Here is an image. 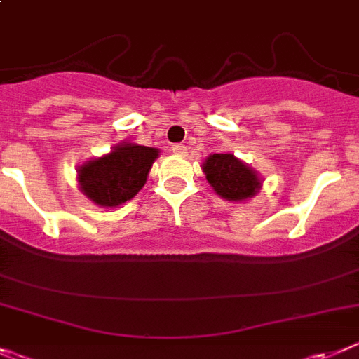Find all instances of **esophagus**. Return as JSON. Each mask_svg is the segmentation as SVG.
<instances>
[{"mask_svg": "<svg viewBox=\"0 0 359 359\" xmlns=\"http://www.w3.org/2000/svg\"><path fill=\"white\" fill-rule=\"evenodd\" d=\"M171 151L175 155H186V146L184 144H173L171 146Z\"/></svg>", "mask_w": 359, "mask_h": 359, "instance_id": "obj_1", "label": "esophagus"}]
</instances>
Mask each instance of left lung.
<instances>
[{"mask_svg":"<svg viewBox=\"0 0 359 359\" xmlns=\"http://www.w3.org/2000/svg\"><path fill=\"white\" fill-rule=\"evenodd\" d=\"M211 188L226 201L242 202L255 197L262 182L257 171L231 154H213L202 164Z\"/></svg>","mask_w":359,"mask_h":359,"instance_id":"8db88e82","label":"left lung"}]
</instances>
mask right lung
I'll return each instance as SVG.
<instances>
[{
    "label": "right lung",
    "mask_w": 359,
    "mask_h": 359,
    "mask_svg": "<svg viewBox=\"0 0 359 359\" xmlns=\"http://www.w3.org/2000/svg\"><path fill=\"white\" fill-rule=\"evenodd\" d=\"M157 157V148L123 142L108 155L85 162L79 168L81 191L102 208L124 204L141 191Z\"/></svg>",
    "instance_id": "1"
}]
</instances>
